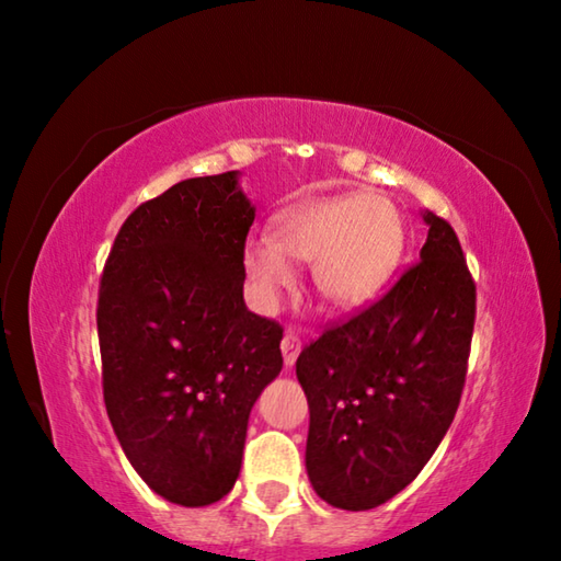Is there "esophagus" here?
<instances>
[{
  "label": "esophagus",
  "mask_w": 561,
  "mask_h": 561,
  "mask_svg": "<svg viewBox=\"0 0 561 561\" xmlns=\"http://www.w3.org/2000/svg\"><path fill=\"white\" fill-rule=\"evenodd\" d=\"M299 351H301V339H299V334H294V331H284V339H282L284 364L294 366V360H297Z\"/></svg>",
  "instance_id": "1"
}]
</instances>
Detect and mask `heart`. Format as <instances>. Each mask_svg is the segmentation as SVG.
Returning <instances> with one entry per match:
<instances>
[{
	"label": "heart",
	"instance_id": "heart-1",
	"mask_svg": "<svg viewBox=\"0 0 561 561\" xmlns=\"http://www.w3.org/2000/svg\"><path fill=\"white\" fill-rule=\"evenodd\" d=\"M403 254V220L383 195L311 201L282 217L277 240L252 237L244 270L264 311L297 287L294 260L314 262V282L331 307H364L391 282Z\"/></svg>",
	"mask_w": 561,
	"mask_h": 561
}]
</instances>
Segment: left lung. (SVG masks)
Here are the masks:
<instances>
[{"mask_svg":"<svg viewBox=\"0 0 561 561\" xmlns=\"http://www.w3.org/2000/svg\"><path fill=\"white\" fill-rule=\"evenodd\" d=\"M383 297L301 348L307 472L329 505L360 512L411 485L460 405L474 327V279L448 220Z\"/></svg>","mask_w":561,"mask_h":561,"instance_id":"obj_1","label":"left lung"}]
</instances>
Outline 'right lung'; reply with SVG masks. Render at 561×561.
<instances>
[{"mask_svg":"<svg viewBox=\"0 0 561 561\" xmlns=\"http://www.w3.org/2000/svg\"><path fill=\"white\" fill-rule=\"evenodd\" d=\"M254 207L237 170L190 178L121 225L99 287L103 401L133 468L183 507L222 500L282 327L244 307Z\"/></svg>","mask_w":561,"mask_h":561,"instance_id":"right-lung-1","label":"right lung"}]
</instances>
